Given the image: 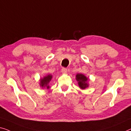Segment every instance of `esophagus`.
Masks as SVG:
<instances>
[{
    "label": "esophagus",
    "mask_w": 131,
    "mask_h": 131,
    "mask_svg": "<svg viewBox=\"0 0 131 131\" xmlns=\"http://www.w3.org/2000/svg\"><path fill=\"white\" fill-rule=\"evenodd\" d=\"M67 71H68V69H66V68H62V69L61 70V72H62V73H66V72H67Z\"/></svg>",
    "instance_id": "34e87169"
}]
</instances>
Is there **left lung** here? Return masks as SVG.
Instances as JSON below:
<instances>
[{
    "instance_id": "8db88e82",
    "label": "left lung",
    "mask_w": 131,
    "mask_h": 131,
    "mask_svg": "<svg viewBox=\"0 0 131 131\" xmlns=\"http://www.w3.org/2000/svg\"><path fill=\"white\" fill-rule=\"evenodd\" d=\"M76 77H77L76 79L78 82V85L81 89H85L88 86V85L86 83V81L88 79L85 76L82 75V74L78 73L76 76Z\"/></svg>"
}]
</instances>
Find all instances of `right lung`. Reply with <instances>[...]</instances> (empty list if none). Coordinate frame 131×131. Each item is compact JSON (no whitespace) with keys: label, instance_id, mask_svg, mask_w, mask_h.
Segmentation results:
<instances>
[{"label":"right lung","instance_id":"add662e5","mask_svg":"<svg viewBox=\"0 0 131 131\" xmlns=\"http://www.w3.org/2000/svg\"><path fill=\"white\" fill-rule=\"evenodd\" d=\"M52 75H49L48 76H46V77H45L43 79H40V85L41 86L42 88L43 87H46L47 88H49V86L48 85V83L50 81V80L52 79Z\"/></svg>","mask_w":131,"mask_h":131}]
</instances>
